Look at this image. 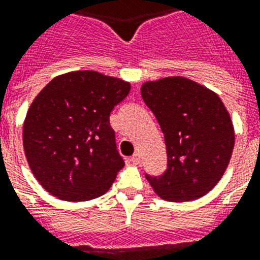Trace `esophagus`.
Wrapping results in <instances>:
<instances>
[{
	"mask_svg": "<svg viewBox=\"0 0 260 260\" xmlns=\"http://www.w3.org/2000/svg\"><path fill=\"white\" fill-rule=\"evenodd\" d=\"M131 162H132V164H135V165H139V164H140V155H139L138 152L131 156Z\"/></svg>",
	"mask_w": 260,
	"mask_h": 260,
	"instance_id": "obj_1",
	"label": "esophagus"
}]
</instances>
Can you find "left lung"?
Instances as JSON below:
<instances>
[{
  "label": "left lung",
  "instance_id": "8db88e82",
  "mask_svg": "<svg viewBox=\"0 0 260 260\" xmlns=\"http://www.w3.org/2000/svg\"><path fill=\"white\" fill-rule=\"evenodd\" d=\"M142 98L165 135L168 169L147 180L161 199L195 201L222 178L235 147V126L213 90L183 76L148 80Z\"/></svg>",
  "mask_w": 260,
  "mask_h": 260
}]
</instances>
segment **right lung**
<instances>
[{
	"mask_svg": "<svg viewBox=\"0 0 260 260\" xmlns=\"http://www.w3.org/2000/svg\"><path fill=\"white\" fill-rule=\"evenodd\" d=\"M131 83L96 71L55 76L28 108L23 147L38 183L61 201L87 202L109 191L124 161L109 117Z\"/></svg>",
	"mask_w": 260,
	"mask_h": 260,
	"instance_id": "1",
	"label": "right lung"
}]
</instances>
